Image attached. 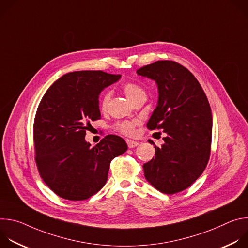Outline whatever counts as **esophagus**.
<instances>
[{
  "label": "esophagus",
  "instance_id": "34e87169",
  "mask_svg": "<svg viewBox=\"0 0 248 248\" xmlns=\"http://www.w3.org/2000/svg\"><path fill=\"white\" fill-rule=\"evenodd\" d=\"M126 143H127V146L129 148H134V147H136L139 144V142H137V141L131 140V139H127L126 140Z\"/></svg>",
  "mask_w": 248,
  "mask_h": 248
}]
</instances>
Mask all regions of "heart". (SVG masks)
<instances>
[{"label":"heart","mask_w":248,"mask_h":248,"mask_svg":"<svg viewBox=\"0 0 248 248\" xmlns=\"http://www.w3.org/2000/svg\"><path fill=\"white\" fill-rule=\"evenodd\" d=\"M124 92L125 94V96L127 97V99L132 103L134 102L136 99L140 98V97H146V93L143 90L142 87H140L138 84L133 83V82H127L124 84ZM111 100V93L110 92H106L102 99H101V109L102 110H106L108 108L109 102ZM138 124V121H124L122 123H119L117 124V129L119 131H121L124 134L126 135H131L134 132V127L135 125Z\"/></svg>","instance_id":"b5f03b06"}]
</instances>
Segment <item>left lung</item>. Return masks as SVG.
I'll list each match as a JSON object with an SVG mask.
<instances>
[{
  "mask_svg": "<svg viewBox=\"0 0 248 248\" xmlns=\"http://www.w3.org/2000/svg\"><path fill=\"white\" fill-rule=\"evenodd\" d=\"M136 74L154 80L158 88L157 107L148 128H161L167 134L161 147L155 145V157L143 165L145 179L163 193L183 191L201 175L210 157L208 99L193 75L175 62L158 61Z\"/></svg>",
  "mask_w": 248,
  "mask_h": 248,
  "instance_id": "obj_1",
  "label": "left lung"
}]
</instances>
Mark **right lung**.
Listing matches in <instances>:
<instances>
[{"instance_id": "add662e5", "label": "right lung", "mask_w": 248, "mask_h": 248, "mask_svg": "<svg viewBox=\"0 0 248 248\" xmlns=\"http://www.w3.org/2000/svg\"><path fill=\"white\" fill-rule=\"evenodd\" d=\"M120 79L101 70L68 73L44 94L34 121L35 160L42 180L60 197L79 201L98 192L111 161L127 150L113 134L93 147L85 140L90 121L101 116V92Z\"/></svg>"}]
</instances>
